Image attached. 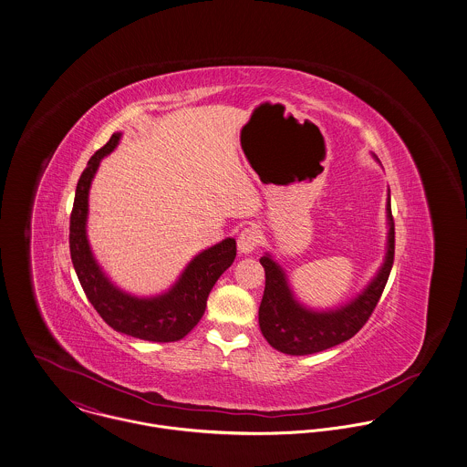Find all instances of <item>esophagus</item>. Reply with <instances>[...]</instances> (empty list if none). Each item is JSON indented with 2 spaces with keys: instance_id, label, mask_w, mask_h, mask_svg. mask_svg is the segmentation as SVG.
Wrapping results in <instances>:
<instances>
[{
  "instance_id": "1",
  "label": "esophagus",
  "mask_w": 467,
  "mask_h": 467,
  "mask_svg": "<svg viewBox=\"0 0 467 467\" xmlns=\"http://www.w3.org/2000/svg\"><path fill=\"white\" fill-rule=\"evenodd\" d=\"M259 244V231L258 227L251 225V227H245L240 236H238V251L240 254H251Z\"/></svg>"
}]
</instances>
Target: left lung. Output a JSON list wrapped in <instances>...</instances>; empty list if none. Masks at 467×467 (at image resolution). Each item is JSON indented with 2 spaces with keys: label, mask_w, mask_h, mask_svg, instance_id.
Returning <instances> with one entry per match:
<instances>
[{
  "label": "left lung",
  "mask_w": 467,
  "mask_h": 467,
  "mask_svg": "<svg viewBox=\"0 0 467 467\" xmlns=\"http://www.w3.org/2000/svg\"><path fill=\"white\" fill-rule=\"evenodd\" d=\"M387 247L376 275L351 301L317 310L297 301L285 268L268 253L259 259L265 268V292L259 305V327L266 342L292 357H305L335 348L355 337L376 308L394 263V218L387 190Z\"/></svg>",
  "instance_id": "obj_1"
}]
</instances>
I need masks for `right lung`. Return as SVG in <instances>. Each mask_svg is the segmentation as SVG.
Listing matches in <instances>:
<instances>
[{"label": "right lung", "mask_w": 467, "mask_h": 467, "mask_svg": "<svg viewBox=\"0 0 467 467\" xmlns=\"http://www.w3.org/2000/svg\"><path fill=\"white\" fill-rule=\"evenodd\" d=\"M114 132L82 171L69 220V251L78 281L105 322L125 335L149 342H177L202 318L209 292L236 258L234 238H225L199 253L184 266L177 281L156 296L140 297L116 286L95 258L88 238L89 190L100 161L119 143Z\"/></svg>", "instance_id": "obj_1"}]
</instances>
